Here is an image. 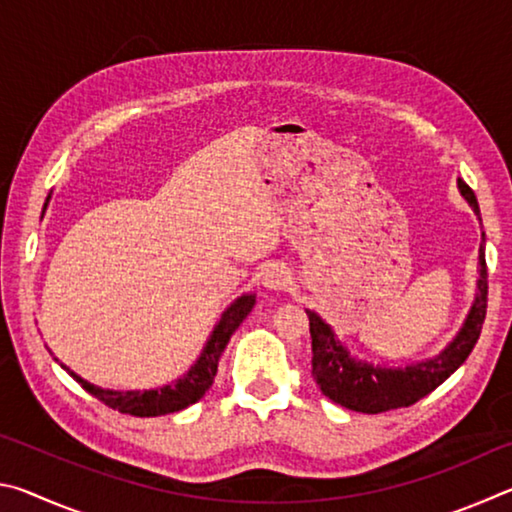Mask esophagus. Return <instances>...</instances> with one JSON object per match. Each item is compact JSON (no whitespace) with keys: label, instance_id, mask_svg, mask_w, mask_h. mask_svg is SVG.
Here are the masks:
<instances>
[{"label":"esophagus","instance_id":"obj_1","mask_svg":"<svg viewBox=\"0 0 512 512\" xmlns=\"http://www.w3.org/2000/svg\"><path fill=\"white\" fill-rule=\"evenodd\" d=\"M291 282V273L287 271V266L282 264H268L262 273V284L266 289H273V291H282L287 289Z\"/></svg>","mask_w":512,"mask_h":512}]
</instances>
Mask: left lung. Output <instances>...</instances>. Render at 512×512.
<instances>
[{
    "mask_svg": "<svg viewBox=\"0 0 512 512\" xmlns=\"http://www.w3.org/2000/svg\"><path fill=\"white\" fill-rule=\"evenodd\" d=\"M458 187H461L465 201L472 205V210L481 214L472 189L463 180H458ZM479 264V293H476L470 316H467L454 343L445 352H440L436 359L415 363V366H406L402 370L372 368L370 363L350 359L348 350H343V345L334 339L329 325H325L314 311H307L311 334V377L323 395L350 411L375 415L404 409V406H411L422 400L424 395L436 391L458 366H463L481 336L485 311H488V266H485L483 246Z\"/></svg>",
    "mask_w": 512,
    "mask_h": 512,
    "instance_id": "1",
    "label": "left lung"
}]
</instances>
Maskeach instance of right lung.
<instances>
[{
	"mask_svg": "<svg viewBox=\"0 0 512 512\" xmlns=\"http://www.w3.org/2000/svg\"><path fill=\"white\" fill-rule=\"evenodd\" d=\"M253 305H255V296H241L235 305H230V309L221 316L219 325L214 327L212 339L207 341L201 359L196 361V366L189 370L187 377L180 379L178 384L164 386L160 391H144V393L103 391V388L92 386L81 377H76L74 372H69V375L79 381L90 395L97 397L99 402H103L119 413L137 415V418H155V415L183 411L189 404H196L207 391H210V386L214 384L216 370H219V359L225 350V345H228L230 336L237 332L241 320L250 314Z\"/></svg>",
	"mask_w": 512,
	"mask_h": 512,
	"instance_id": "right-lung-1",
	"label": "right lung"
}]
</instances>
